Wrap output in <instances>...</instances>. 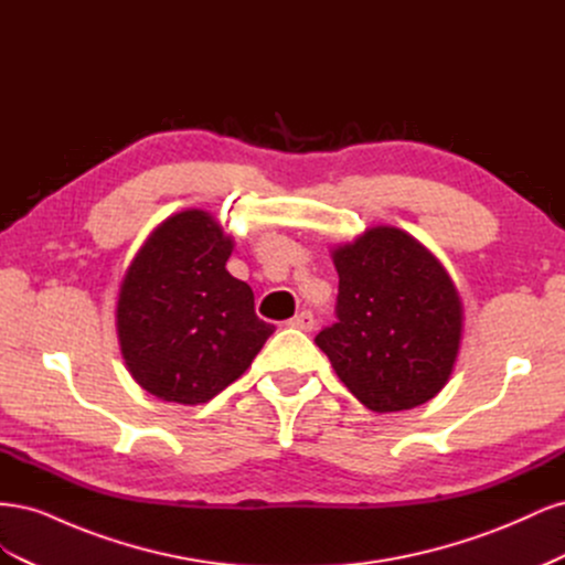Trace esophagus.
I'll use <instances>...</instances> for the list:
<instances>
[{
	"label": "esophagus",
	"instance_id": "34e87169",
	"mask_svg": "<svg viewBox=\"0 0 565 565\" xmlns=\"http://www.w3.org/2000/svg\"><path fill=\"white\" fill-rule=\"evenodd\" d=\"M313 324H316V318H313L311 311H301L292 320H289V328H297V330H303V332H311Z\"/></svg>",
	"mask_w": 565,
	"mask_h": 565
}]
</instances>
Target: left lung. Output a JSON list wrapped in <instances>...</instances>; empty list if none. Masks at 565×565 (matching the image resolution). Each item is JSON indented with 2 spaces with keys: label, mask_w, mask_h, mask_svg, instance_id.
<instances>
[{
  "label": "left lung",
  "mask_w": 565,
  "mask_h": 565,
  "mask_svg": "<svg viewBox=\"0 0 565 565\" xmlns=\"http://www.w3.org/2000/svg\"><path fill=\"white\" fill-rule=\"evenodd\" d=\"M337 318L316 344L372 413H403L448 384L465 330L457 287L417 237L372 226L332 247Z\"/></svg>",
  "instance_id": "8db88e82"
}]
</instances>
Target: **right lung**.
<instances>
[{
  "mask_svg": "<svg viewBox=\"0 0 565 565\" xmlns=\"http://www.w3.org/2000/svg\"><path fill=\"white\" fill-rule=\"evenodd\" d=\"M233 237L202 210L152 228L125 270L117 339L134 382L167 403L200 405L252 365L273 324L254 313L252 287L226 262Z\"/></svg>",
  "mask_w": 565,
  "mask_h": 565,
  "instance_id": "right-lung-1",
  "label": "right lung"
}]
</instances>
